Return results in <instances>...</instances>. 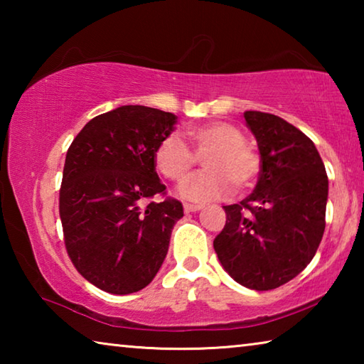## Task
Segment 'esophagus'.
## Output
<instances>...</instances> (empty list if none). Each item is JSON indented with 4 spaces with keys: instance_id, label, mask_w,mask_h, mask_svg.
<instances>
[{
    "instance_id": "34e87169",
    "label": "esophagus",
    "mask_w": 364,
    "mask_h": 364,
    "mask_svg": "<svg viewBox=\"0 0 364 364\" xmlns=\"http://www.w3.org/2000/svg\"><path fill=\"white\" fill-rule=\"evenodd\" d=\"M200 205H194V204H184V212L191 213V212H199L200 210Z\"/></svg>"
}]
</instances>
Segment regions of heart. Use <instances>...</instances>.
<instances>
[{
  "mask_svg": "<svg viewBox=\"0 0 364 364\" xmlns=\"http://www.w3.org/2000/svg\"><path fill=\"white\" fill-rule=\"evenodd\" d=\"M199 154H206L204 168L193 180L180 186V194L193 202H210L230 196L234 183L239 188L249 186L258 173V159L247 144L239 128L226 122H213L189 128ZM160 173L171 181L181 183L194 168L196 157L178 133H170L160 141L154 152Z\"/></svg>",
  "mask_w": 364,
  "mask_h": 364,
  "instance_id": "heart-1",
  "label": "heart"
}]
</instances>
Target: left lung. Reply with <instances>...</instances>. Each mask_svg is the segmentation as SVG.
<instances>
[{
    "label": "left lung",
    "mask_w": 364,
    "mask_h": 364,
    "mask_svg": "<svg viewBox=\"0 0 364 364\" xmlns=\"http://www.w3.org/2000/svg\"><path fill=\"white\" fill-rule=\"evenodd\" d=\"M244 119L260 151V176L249 197L223 207L226 225L213 247L234 281L269 291L294 279L315 257L329 181L316 146L299 128L257 110Z\"/></svg>",
    "instance_id": "obj_1"
}]
</instances>
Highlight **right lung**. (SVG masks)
Segmentation results:
<instances>
[{
    "label": "right lung",
    "mask_w": 364,
    "mask_h": 364,
    "mask_svg": "<svg viewBox=\"0 0 364 364\" xmlns=\"http://www.w3.org/2000/svg\"><path fill=\"white\" fill-rule=\"evenodd\" d=\"M176 122L154 107L120 106L86 123L67 151L59 193L67 254L101 291H141L167 257L183 205L146 200L165 191L154 152Z\"/></svg>",
    "instance_id": "add662e5"
}]
</instances>
